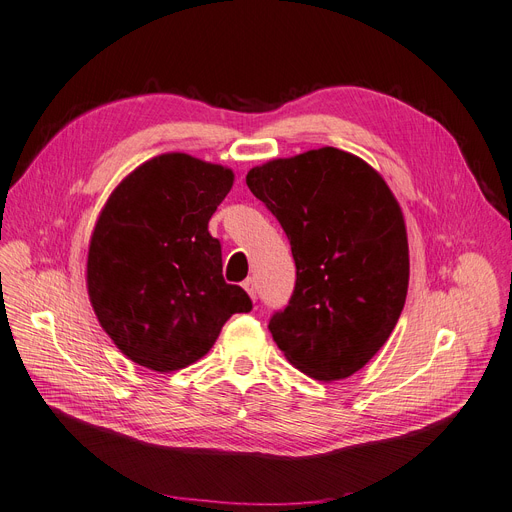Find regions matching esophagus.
Wrapping results in <instances>:
<instances>
[{
    "label": "esophagus",
    "instance_id": "esophagus-1",
    "mask_svg": "<svg viewBox=\"0 0 512 512\" xmlns=\"http://www.w3.org/2000/svg\"><path fill=\"white\" fill-rule=\"evenodd\" d=\"M242 286H244V291L249 293V297H251L253 301H257V284H255V280H253V278L244 280V282H242Z\"/></svg>",
    "mask_w": 512,
    "mask_h": 512
}]
</instances>
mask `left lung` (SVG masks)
<instances>
[{"label": "left lung", "instance_id": "1", "mask_svg": "<svg viewBox=\"0 0 512 512\" xmlns=\"http://www.w3.org/2000/svg\"><path fill=\"white\" fill-rule=\"evenodd\" d=\"M280 221L297 265L295 291L270 332L295 368L318 381L364 368L402 314L408 236L383 177L339 148L307 150L247 173Z\"/></svg>", "mask_w": 512, "mask_h": 512}]
</instances>
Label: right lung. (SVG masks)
Masks as SVG:
<instances>
[{"label":"right lung","mask_w":512,"mask_h":512,"mask_svg":"<svg viewBox=\"0 0 512 512\" xmlns=\"http://www.w3.org/2000/svg\"><path fill=\"white\" fill-rule=\"evenodd\" d=\"M234 184L228 167L184 152L142 163L108 196L87 253V293L106 335L157 372L194 364L253 303L221 274L209 219Z\"/></svg>","instance_id":"obj_1"}]
</instances>
